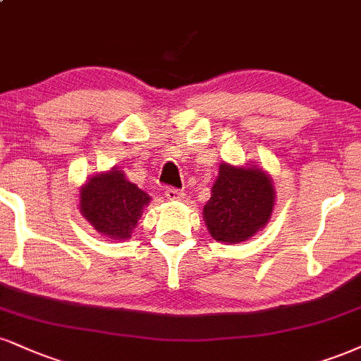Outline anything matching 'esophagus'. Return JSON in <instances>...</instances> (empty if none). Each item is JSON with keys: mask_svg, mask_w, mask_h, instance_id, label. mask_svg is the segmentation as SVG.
I'll use <instances>...</instances> for the list:
<instances>
[{"mask_svg": "<svg viewBox=\"0 0 361 361\" xmlns=\"http://www.w3.org/2000/svg\"><path fill=\"white\" fill-rule=\"evenodd\" d=\"M164 195H166V198L171 200V202H178V200L185 198V193L180 192V190H176V188H168L166 192H164Z\"/></svg>", "mask_w": 361, "mask_h": 361, "instance_id": "esophagus-1", "label": "esophagus"}]
</instances>
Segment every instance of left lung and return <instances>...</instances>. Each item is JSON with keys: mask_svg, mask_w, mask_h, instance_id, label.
Listing matches in <instances>:
<instances>
[{"mask_svg": "<svg viewBox=\"0 0 361 361\" xmlns=\"http://www.w3.org/2000/svg\"><path fill=\"white\" fill-rule=\"evenodd\" d=\"M274 205L276 188L266 169L222 161L212 197L203 207V220L216 242L240 244L266 227Z\"/></svg>", "mask_w": 361, "mask_h": 361, "instance_id": "1", "label": "left lung"}]
</instances>
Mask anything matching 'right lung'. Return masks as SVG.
Listing matches in <instances>:
<instances>
[{"mask_svg":"<svg viewBox=\"0 0 361 361\" xmlns=\"http://www.w3.org/2000/svg\"><path fill=\"white\" fill-rule=\"evenodd\" d=\"M151 197L126 178L117 166L95 173L80 186V214L99 233L112 240H128Z\"/></svg>","mask_w":361,"mask_h":361,"instance_id":"add662e5","label":"right lung"}]
</instances>
